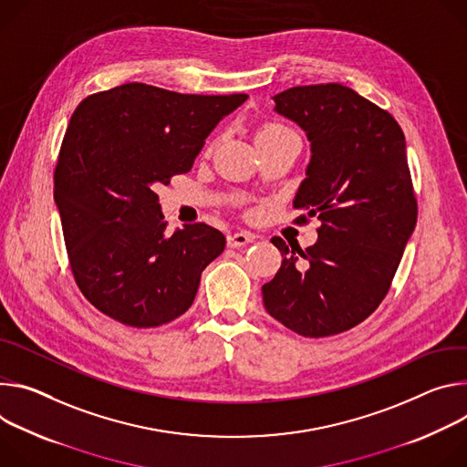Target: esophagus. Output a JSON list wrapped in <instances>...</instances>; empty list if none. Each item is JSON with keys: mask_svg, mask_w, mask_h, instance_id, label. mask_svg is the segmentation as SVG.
Masks as SVG:
<instances>
[{"mask_svg": "<svg viewBox=\"0 0 467 467\" xmlns=\"http://www.w3.org/2000/svg\"><path fill=\"white\" fill-rule=\"evenodd\" d=\"M255 239L254 234L250 232H234V234H228L226 237V243L230 248H239V246H244L248 243H252Z\"/></svg>", "mask_w": 467, "mask_h": 467, "instance_id": "34e87169", "label": "esophagus"}]
</instances>
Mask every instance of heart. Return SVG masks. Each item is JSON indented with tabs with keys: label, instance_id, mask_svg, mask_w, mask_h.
Returning a JSON list of instances; mask_svg holds the SVG:
<instances>
[{
	"label": "heart",
	"instance_id": "obj_1",
	"mask_svg": "<svg viewBox=\"0 0 467 467\" xmlns=\"http://www.w3.org/2000/svg\"><path fill=\"white\" fill-rule=\"evenodd\" d=\"M282 131H285V128H282L278 124H265L260 131H257V139L271 137V135H276V133H282Z\"/></svg>",
	"mask_w": 467,
	"mask_h": 467
}]
</instances>
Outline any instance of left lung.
Returning a JSON list of instances; mask_svg holds the SVG:
<instances>
[{
	"instance_id": "1",
	"label": "left lung",
	"mask_w": 467,
	"mask_h": 467,
	"mask_svg": "<svg viewBox=\"0 0 467 467\" xmlns=\"http://www.w3.org/2000/svg\"><path fill=\"white\" fill-rule=\"evenodd\" d=\"M275 111L309 140L296 223L317 217V243L284 239L282 267L262 287L271 317L304 337H327L366 321L389 291L418 223L404 133L373 101L339 83L287 88Z\"/></svg>"
}]
</instances>
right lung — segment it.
Segmentation results:
<instances>
[{"label": "right lung", "instance_id": "right-lung-1", "mask_svg": "<svg viewBox=\"0 0 467 467\" xmlns=\"http://www.w3.org/2000/svg\"><path fill=\"white\" fill-rule=\"evenodd\" d=\"M246 98L124 83L76 108L54 198L76 284L101 314L153 328L191 307L226 239L203 223L167 235L155 189L189 172L207 135Z\"/></svg>", "mask_w": 467, "mask_h": 467}]
</instances>
